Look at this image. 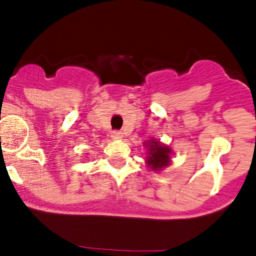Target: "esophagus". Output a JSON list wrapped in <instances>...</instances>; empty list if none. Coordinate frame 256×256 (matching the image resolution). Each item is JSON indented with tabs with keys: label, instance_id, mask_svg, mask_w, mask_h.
<instances>
[{
	"label": "esophagus",
	"instance_id": "1",
	"mask_svg": "<svg viewBox=\"0 0 256 256\" xmlns=\"http://www.w3.org/2000/svg\"><path fill=\"white\" fill-rule=\"evenodd\" d=\"M112 136L114 138H122V132H121V131L115 130V131H112Z\"/></svg>",
	"mask_w": 256,
	"mask_h": 256
}]
</instances>
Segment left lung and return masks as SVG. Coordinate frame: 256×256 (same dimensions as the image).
Returning a JSON list of instances; mask_svg holds the SVG:
<instances>
[{
    "label": "left lung",
    "mask_w": 256,
    "mask_h": 256,
    "mask_svg": "<svg viewBox=\"0 0 256 256\" xmlns=\"http://www.w3.org/2000/svg\"><path fill=\"white\" fill-rule=\"evenodd\" d=\"M148 156H147V164L152 170H161L166 167L170 162V154L171 150L167 146H164L158 141H150L148 144Z\"/></svg>",
    "instance_id": "left-lung-1"
}]
</instances>
